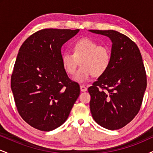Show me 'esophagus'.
<instances>
[{"label":"esophagus","instance_id":"1","mask_svg":"<svg viewBox=\"0 0 153 153\" xmlns=\"http://www.w3.org/2000/svg\"><path fill=\"white\" fill-rule=\"evenodd\" d=\"M80 91H82V92H84V91H87V88L85 86V85H81L80 86Z\"/></svg>","mask_w":153,"mask_h":153}]
</instances>
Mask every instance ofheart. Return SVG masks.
<instances>
[{
    "label": "heart",
    "instance_id": "heart-1",
    "mask_svg": "<svg viewBox=\"0 0 153 153\" xmlns=\"http://www.w3.org/2000/svg\"><path fill=\"white\" fill-rule=\"evenodd\" d=\"M72 52L62 54L61 60L64 69L69 75H73L77 67L80 68L76 72L73 80L79 82H85L92 75L100 77L108 70L111 64V52L108 47L89 38H82L72 45Z\"/></svg>",
    "mask_w": 153,
    "mask_h": 153
}]
</instances>
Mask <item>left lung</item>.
Returning <instances> with one entry per match:
<instances>
[{
    "label": "left lung",
    "mask_w": 153,
    "mask_h": 153,
    "mask_svg": "<svg viewBox=\"0 0 153 153\" xmlns=\"http://www.w3.org/2000/svg\"><path fill=\"white\" fill-rule=\"evenodd\" d=\"M112 42L111 64L88 91L94 119L110 130L124 127L138 114L147 87V76L138 47L114 30H89Z\"/></svg>",
    "instance_id": "left-lung-1"
}]
</instances>
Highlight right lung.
<instances>
[{"instance_id": "obj_1", "label": "right lung", "mask_w": 153, "mask_h": 153, "mask_svg": "<svg viewBox=\"0 0 153 153\" xmlns=\"http://www.w3.org/2000/svg\"><path fill=\"white\" fill-rule=\"evenodd\" d=\"M79 31L42 29L19 49L10 85L19 114L35 129L49 131L62 125L80 95L61 60L62 46Z\"/></svg>"}]
</instances>
